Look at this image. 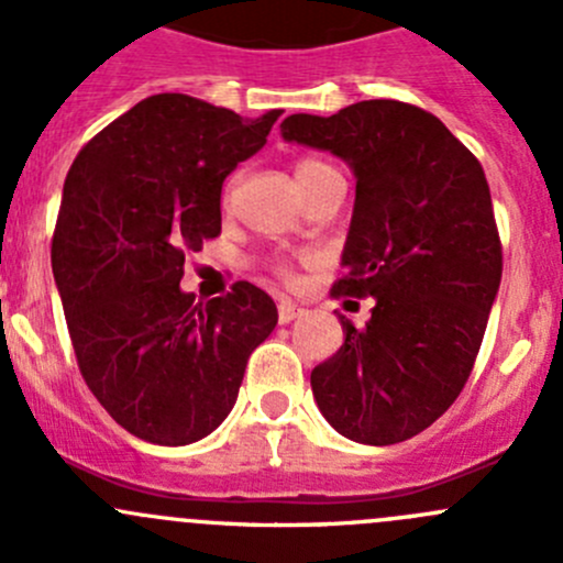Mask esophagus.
I'll use <instances>...</instances> for the list:
<instances>
[{
  "label": "esophagus",
  "mask_w": 563,
  "mask_h": 563,
  "mask_svg": "<svg viewBox=\"0 0 563 563\" xmlns=\"http://www.w3.org/2000/svg\"><path fill=\"white\" fill-rule=\"evenodd\" d=\"M305 310L299 308V305H294V302H288V299H283L280 305H277V318H280V323H291V321H297L299 316H302Z\"/></svg>",
  "instance_id": "34e87169"
}]
</instances>
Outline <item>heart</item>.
I'll return each mask as SVG.
<instances>
[{"mask_svg":"<svg viewBox=\"0 0 563 563\" xmlns=\"http://www.w3.org/2000/svg\"><path fill=\"white\" fill-rule=\"evenodd\" d=\"M323 168H332V166H327V163L308 157V161L297 163L294 174L302 176V174H310V172H323ZM272 272H275L280 280H294V269H291V264H286V261H272Z\"/></svg>","mask_w":563,"mask_h":563,"instance_id":"b5f03b06","label":"heart"}]
</instances>
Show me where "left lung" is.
<instances>
[{
	"label": "left lung",
	"mask_w": 563,
	"mask_h": 563,
	"mask_svg": "<svg viewBox=\"0 0 563 563\" xmlns=\"http://www.w3.org/2000/svg\"><path fill=\"white\" fill-rule=\"evenodd\" d=\"M283 139L329 150L356 176L343 275L332 297H373L371 321L310 373L338 433L387 446L422 433L468 382L501 283V236L479 161L439 117L362 100L291 113Z\"/></svg>",
	"instance_id": "left-lung-1"
}]
</instances>
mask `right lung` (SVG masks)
Wrapping results in <instances>:
<instances>
[{"label":"right lung","mask_w":563,"mask_h":563,"mask_svg":"<svg viewBox=\"0 0 563 563\" xmlns=\"http://www.w3.org/2000/svg\"><path fill=\"white\" fill-rule=\"evenodd\" d=\"M283 111L242 119L190 95H152L73 161L51 269L78 371L128 433L181 446L236 402L255 345L277 323L269 294L240 280L196 302L185 255L220 234V190Z\"/></svg>","instance_id":"right-lung-1"}]
</instances>
